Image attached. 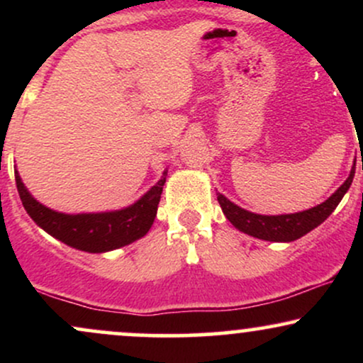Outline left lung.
Returning <instances> with one entry per match:
<instances>
[{"mask_svg":"<svg viewBox=\"0 0 363 363\" xmlns=\"http://www.w3.org/2000/svg\"><path fill=\"white\" fill-rule=\"evenodd\" d=\"M353 176H355V169H352L347 181L324 203L309 208L306 211L290 215H257L234 205L223 194L218 193L216 198H218L220 206H222L223 215L227 216L228 222L244 234L256 237V239L272 240V242H291V240L301 239L302 235L314 230L318 225L323 223L335 211V208L340 205L341 198L352 186Z\"/></svg>","mask_w":363,"mask_h":363,"instance_id":"8db88e82","label":"left lung"}]
</instances>
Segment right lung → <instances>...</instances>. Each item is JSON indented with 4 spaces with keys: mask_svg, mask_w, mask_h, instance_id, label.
<instances>
[{
    "mask_svg": "<svg viewBox=\"0 0 363 363\" xmlns=\"http://www.w3.org/2000/svg\"><path fill=\"white\" fill-rule=\"evenodd\" d=\"M167 170L152 189L147 191L131 206L102 213L66 215L44 206L27 191L15 170L16 189L30 218L49 235L85 252H107L119 249L147 235L157 216L158 201L164 189Z\"/></svg>",
    "mask_w": 363,
    "mask_h": 363,
    "instance_id": "1",
    "label": "right lung"
}]
</instances>
